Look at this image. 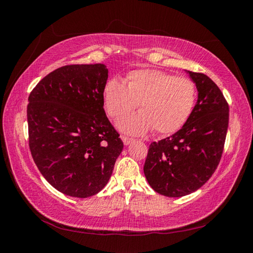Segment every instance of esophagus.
<instances>
[{
	"label": "esophagus",
	"instance_id": "esophagus-1",
	"mask_svg": "<svg viewBox=\"0 0 253 253\" xmlns=\"http://www.w3.org/2000/svg\"><path fill=\"white\" fill-rule=\"evenodd\" d=\"M122 139H123L124 145H126V146L127 145H129L131 142H134V139L130 138V137H127V136H123Z\"/></svg>",
	"mask_w": 253,
	"mask_h": 253
}]
</instances>
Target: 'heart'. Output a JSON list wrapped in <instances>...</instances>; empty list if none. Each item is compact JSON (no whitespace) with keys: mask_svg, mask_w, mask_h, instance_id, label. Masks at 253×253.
I'll use <instances>...</instances> for the list:
<instances>
[{"mask_svg":"<svg viewBox=\"0 0 253 253\" xmlns=\"http://www.w3.org/2000/svg\"><path fill=\"white\" fill-rule=\"evenodd\" d=\"M196 96L191 79L154 69L131 71L126 84L111 78L104 89L105 108L110 117L122 118L138 107L139 114L118 123L122 130L136 135L152 128L163 135L177 131L190 118Z\"/></svg>","mask_w":253,"mask_h":253,"instance_id":"obj_1","label":"heart"}]
</instances>
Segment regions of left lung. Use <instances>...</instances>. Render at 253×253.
<instances>
[{
    "label": "left lung",
    "mask_w": 253,
    "mask_h": 253,
    "mask_svg": "<svg viewBox=\"0 0 253 253\" xmlns=\"http://www.w3.org/2000/svg\"><path fill=\"white\" fill-rule=\"evenodd\" d=\"M198 89L190 118L172 136L153 142L144 174L154 191L181 198L199 190L219 165L229 126V105L207 75L187 71Z\"/></svg>",
    "instance_id": "obj_1"
}]
</instances>
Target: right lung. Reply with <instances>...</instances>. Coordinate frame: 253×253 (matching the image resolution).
I'll return each instance as SVG.
<instances>
[{"mask_svg": "<svg viewBox=\"0 0 253 253\" xmlns=\"http://www.w3.org/2000/svg\"><path fill=\"white\" fill-rule=\"evenodd\" d=\"M108 69L70 65L50 72L29 96V146L55 190L89 198L108 183L124 144L104 109Z\"/></svg>", "mask_w": 253, "mask_h": 253, "instance_id": "1", "label": "right lung"}]
</instances>
